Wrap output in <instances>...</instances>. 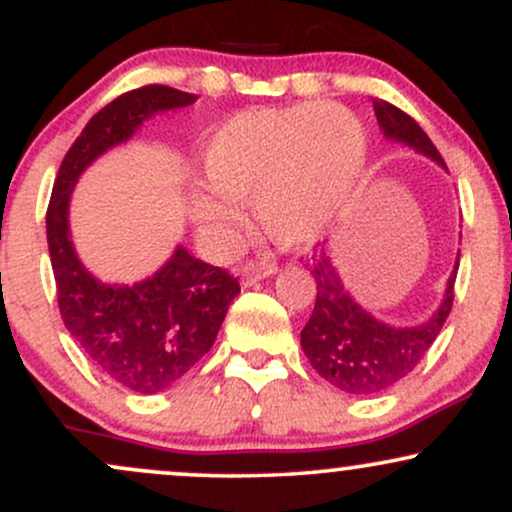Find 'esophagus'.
<instances>
[{
    "mask_svg": "<svg viewBox=\"0 0 512 512\" xmlns=\"http://www.w3.org/2000/svg\"><path fill=\"white\" fill-rule=\"evenodd\" d=\"M276 272V264L272 260H255V262H248L243 264V269H240V276H243L245 284H255V281L260 279H267V276H272Z\"/></svg>",
    "mask_w": 512,
    "mask_h": 512,
    "instance_id": "34e87169",
    "label": "esophagus"
}]
</instances>
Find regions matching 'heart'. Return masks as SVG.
<instances>
[{
	"instance_id": "b5f03b06",
	"label": "heart",
	"mask_w": 512,
	"mask_h": 512,
	"mask_svg": "<svg viewBox=\"0 0 512 512\" xmlns=\"http://www.w3.org/2000/svg\"><path fill=\"white\" fill-rule=\"evenodd\" d=\"M366 166V132L339 105L262 108L226 120L202 149L190 216L219 248L243 236L240 204L255 199L264 231L286 248L327 233L349 207Z\"/></svg>"
}]
</instances>
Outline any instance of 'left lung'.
Segmentation results:
<instances>
[{"instance_id":"1","label":"left lung","mask_w":512,"mask_h":512,"mask_svg":"<svg viewBox=\"0 0 512 512\" xmlns=\"http://www.w3.org/2000/svg\"><path fill=\"white\" fill-rule=\"evenodd\" d=\"M373 110L387 139L407 144L445 168L443 156L414 117L380 98L373 101ZM310 274L315 279L317 298L313 315L301 332L305 356L327 383L349 395L368 397L390 390L407 378L436 342L452 310L457 264L440 308L431 320L416 327H392L366 313L344 289L325 250L313 257Z\"/></svg>"}]
</instances>
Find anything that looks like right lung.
<instances>
[{
	"label": "right lung",
	"instance_id": "add662e5",
	"mask_svg": "<svg viewBox=\"0 0 512 512\" xmlns=\"http://www.w3.org/2000/svg\"><path fill=\"white\" fill-rule=\"evenodd\" d=\"M195 101V93L149 84L98 110L64 156L45 219L64 327L93 366L139 395H156L178 383L207 354L240 284L182 245L139 284H103L74 252L69 195L79 175L105 151L127 142L144 120Z\"/></svg>",
	"mask_w": 512,
	"mask_h": 512
}]
</instances>
